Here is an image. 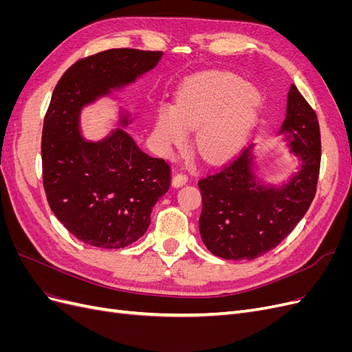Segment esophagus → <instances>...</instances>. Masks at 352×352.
<instances>
[{
	"label": "esophagus",
	"instance_id": "34e87169",
	"mask_svg": "<svg viewBox=\"0 0 352 352\" xmlns=\"http://www.w3.org/2000/svg\"><path fill=\"white\" fill-rule=\"evenodd\" d=\"M188 182V175L186 173H176L175 176H173V185L175 186H182V185H185Z\"/></svg>",
	"mask_w": 352,
	"mask_h": 352
}]
</instances>
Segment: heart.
I'll use <instances>...</instances> for the list:
<instances>
[{"label": "heart", "instance_id": "1", "mask_svg": "<svg viewBox=\"0 0 352 352\" xmlns=\"http://www.w3.org/2000/svg\"><path fill=\"white\" fill-rule=\"evenodd\" d=\"M257 105V89L235 74H206L185 87L175 109H160L155 140L168 151L185 141L186 129L201 124L195 138L197 150L207 158L226 157L241 145Z\"/></svg>", "mask_w": 352, "mask_h": 352}]
</instances>
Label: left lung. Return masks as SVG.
I'll return each instance as SVG.
<instances>
[{
	"label": "left lung",
	"mask_w": 352,
	"mask_h": 352,
	"mask_svg": "<svg viewBox=\"0 0 352 352\" xmlns=\"http://www.w3.org/2000/svg\"><path fill=\"white\" fill-rule=\"evenodd\" d=\"M280 133L302 158L300 173L280 189L255 184L250 150L242 148L198 180L199 233L208 251L226 260H254L289 235L313 202L320 172V126L310 104L291 85Z\"/></svg>",
	"instance_id": "1"
}]
</instances>
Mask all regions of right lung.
Returning a JSON list of instances; mask_svg holds the SVG:
<instances>
[{"instance_id":"1","label":"right lung","mask_w":352,"mask_h":352,"mask_svg":"<svg viewBox=\"0 0 352 352\" xmlns=\"http://www.w3.org/2000/svg\"><path fill=\"white\" fill-rule=\"evenodd\" d=\"M162 54L133 48L97 52L72 65L52 92L41 141L42 182L56 217L92 247L117 250L140 239L172 173L166 160L145 154L120 129L101 142H85L80 109L151 70Z\"/></svg>"}]
</instances>
